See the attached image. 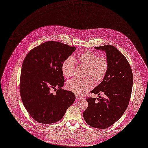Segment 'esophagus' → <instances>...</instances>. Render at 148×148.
I'll return each mask as SVG.
<instances>
[{"label":"esophagus","mask_w":148,"mask_h":148,"mask_svg":"<svg viewBox=\"0 0 148 148\" xmlns=\"http://www.w3.org/2000/svg\"><path fill=\"white\" fill-rule=\"evenodd\" d=\"M76 98L77 100H79V99H81L82 98H83L82 97H80L79 95H76Z\"/></svg>","instance_id":"34e87169"}]
</instances>
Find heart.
<instances>
[{"instance_id": "heart-1", "label": "heart", "mask_w": 148, "mask_h": 148, "mask_svg": "<svg viewBox=\"0 0 148 148\" xmlns=\"http://www.w3.org/2000/svg\"><path fill=\"white\" fill-rule=\"evenodd\" d=\"M77 60L80 65L85 68L84 79H73L67 82V89L77 94L82 95L90 90L96 84L101 83L104 79L108 69V58L98 55L88 50H85L77 55ZM75 62L72 57L66 58L61 64V71L64 76L70 77L73 75Z\"/></svg>"}]
</instances>
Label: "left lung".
<instances>
[{
	"label": "left lung",
	"mask_w": 148,
	"mask_h": 148,
	"mask_svg": "<svg viewBox=\"0 0 148 148\" xmlns=\"http://www.w3.org/2000/svg\"><path fill=\"white\" fill-rule=\"evenodd\" d=\"M104 50L108 60V72L103 81L91 91L103 95L99 98H87L88 107L83 117L90 126L106 129L115 123L126 110L132 91L133 73L126 58L111 45L95 47Z\"/></svg>",
	"instance_id": "8db88e82"
}]
</instances>
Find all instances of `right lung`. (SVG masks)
<instances>
[{"mask_svg":"<svg viewBox=\"0 0 148 148\" xmlns=\"http://www.w3.org/2000/svg\"><path fill=\"white\" fill-rule=\"evenodd\" d=\"M75 50V47L49 41L31 50L25 58L20 77L21 97L37 122L50 124L59 121L75 101L73 92L61 88L64 84L61 64ZM52 89L56 90L55 95Z\"/></svg>","mask_w":148,"mask_h":148,"instance_id":"obj_1","label":"right lung"}]
</instances>
